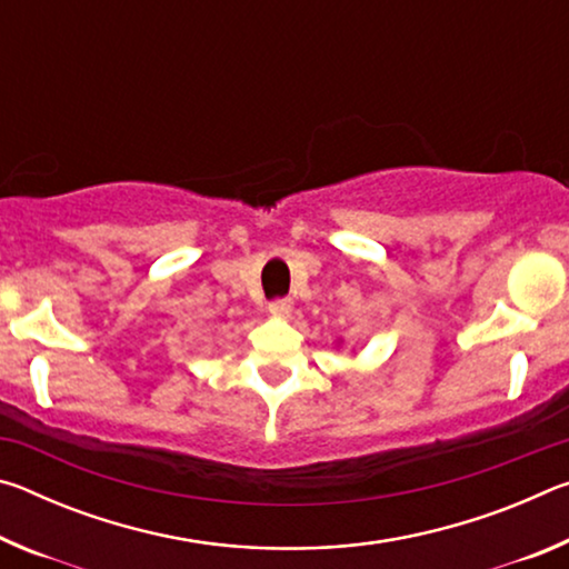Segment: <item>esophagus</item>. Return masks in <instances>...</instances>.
I'll list each match as a JSON object with an SVG mask.
<instances>
[{
	"mask_svg": "<svg viewBox=\"0 0 569 569\" xmlns=\"http://www.w3.org/2000/svg\"><path fill=\"white\" fill-rule=\"evenodd\" d=\"M268 308H271V313L276 316H288L293 311V301L291 298H273V301L268 303Z\"/></svg>",
	"mask_w": 569,
	"mask_h": 569,
	"instance_id": "esophagus-1",
	"label": "esophagus"
}]
</instances>
